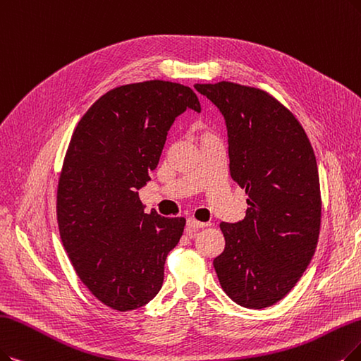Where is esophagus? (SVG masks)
Returning a JSON list of instances; mask_svg holds the SVG:
<instances>
[{"mask_svg":"<svg viewBox=\"0 0 361 361\" xmlns=\"http://www.w3.org/2000/svg\"><path fill=\"white\" fill-rule=\"evenodd\" d=\"M206 226H209V224H206V222H198V221H195L194 218H190L188 221H186V231H188L190 235H194L198 229L206 228Z\"/></svg>","mask_w":361,"mask_h":361,"instance_id":"34e87169","label":"esophagus"}]
</instances>
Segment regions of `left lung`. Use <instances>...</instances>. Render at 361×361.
I'll list each match as a JSON object with an SVG mask.
<instances>
[{
	"label": "left lung",
	"mask_w": 361,
	"mask_h": 361,
	"mask_svg": "<svg viewBox=\"0 0 361 361\" xmlns=\"http://www.w3.org/2000/svg\"><path fill=\"white\" fill-rule=\"evenodd\" d=\"M221 111L229 173L247 194L243 221L221 222L213 267L235 304L262 310L289 293L310 265L322 222L319 169L295 115L267 92L221 81L195 84Z\"/></svg>",
	"instance_id": "8db88e82"
}]
</instances>
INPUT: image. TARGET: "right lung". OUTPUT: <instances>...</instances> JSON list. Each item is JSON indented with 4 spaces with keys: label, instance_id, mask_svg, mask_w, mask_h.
<instances>
[{
    "label": "right lung",
    "instance_id": "obj_1",
    "mask_svg": "<svg viewBox=\"0 0 361 361\" xmlns=\"http://www.w3.org/2000/svg\"><path fill=\"white\" fill-rule=\"evenodd\" d=\"M197 94L170 81L127 84L104 94L80 120L57 188L63 247L85 287L117 311L160 292L167 253L185 219L145 213L139 190L151 179L167 132Z\"/></svg>",
    "mask_w": 361,
    "mask_h": 361
}]
</instances>
